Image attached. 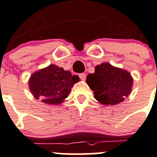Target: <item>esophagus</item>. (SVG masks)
Returning a JSON list of instances; mask_svg holds the SVG:
<instances>
[{
	"label": "esophagus",
	"mask_w": 157,
	"mask_h": 157,
	"mask_svg": "<svg viewBox=\"0 0 157 157\" xmlns=\"http://www.w3.org/2000/svg\"><path fill=\"white\" fill-rule=\"evenodd\" d=\"M79 77H80V78L81 79V80H84L86 79V74H83V73H82V74H79Z\"/></svg>",
	"instance_id": "34e87169"
}]
</instances>
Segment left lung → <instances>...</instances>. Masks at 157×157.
Wrapping results in <instances>:
<instances>
[{
  "label": "left lung",
  "mask_w": 157,
  "mask_h": 157,
  "mask_svg": "<svg viewBox=\"0 0 157 157\" xmlns=\"http://www.w3.org/2000/svg\"><path fill=\"white\" fill-rule=\"evenodd\" d=\"M86 82L97 101L105 105H115L130 94L133 79L127 70L102 63L95 67L94 74L87 75Z\"/></svg>",
  "instance_id": "obj_1"
}]
</instances>
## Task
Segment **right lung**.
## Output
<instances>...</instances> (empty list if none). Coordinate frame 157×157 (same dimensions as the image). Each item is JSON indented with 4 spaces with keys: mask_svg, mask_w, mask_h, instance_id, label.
<instances>
[{
    "mask_svg": "<svg viewBox=\"0 0 157 157\" xmlns=\"http://www.w3.org/2000/svg\"><path fill=\"white\" fill-rule=\"evenodd\" d=\"M79 80L78 76H72L68 70L51 64L35 72L29 79V86L35 98L45 104L57 105L63 102Z\"/></svg>",
    "mask_w": 157,
    "mask_h": 157,
    "instance_id": "right-lung-1",
    "label": "right lung"
}]
</instances>
